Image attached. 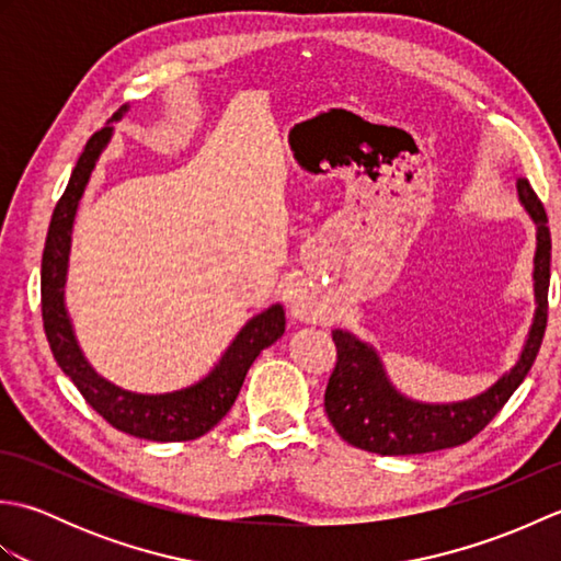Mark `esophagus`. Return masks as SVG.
Wrapping results in <instances>:
<instances>
[{
  "label": "esophagus",
  "instance_id": "esophagus-1",
  "mask_svg": "<svg viewBox=\"0 0 561 561\" xmlns=\"http://www.w3.org/2000/svg\"><path fill=\"white\" fill-rule=\"evenodd\" d=\"M294 316H296V318H301V320H308L306 308H304V306H299L296 301H294Z\"/></svg>",
  "mask_w": 561,
  "mask_h": 561
}]
</instances>
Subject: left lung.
<instances>
[{
	"label": "left lung",
	"mask_w": 561,
	"mask_h": 561,
	"mask_svg": "<svg viewBox=\"0 0 561 561\" xmlns=\"http://www.w3.org/2000/svg\"><path fill=\"white\" fill-rule=\"evenodd\" d=\"M520 202L538 224L535 250V296L538 311L518 364L482 396L453 404H422L402 398L388 383L383 366L368 344L350 332L335 330L332 342L337 362L325 388V412L335 432L347 444L378 453V456H416V453L444 450L468 444L504 408L514 390L528 376L547 328V289H550V226L542 202L535 195L528 178L518 181Z\"/></svg>",
	"instance_id": "obj_1"
}]
</instances>
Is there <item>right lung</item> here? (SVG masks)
<instances>
[{
  "label": "right lung",
  "instance_id": "obj_1",
  "mask_svg": "<svg viewBox=\"0 0 561 561\" xmlns=\"http://www.w3.org/2000/svg\"><path fill=\"white\" fill-rule=\"evenodd\" d=\"M121 115L123 111H117L113 121ZM111 133L113 127L105 125L87 141L75 171H71L67 190L53 211L41 265L45 337L50 342L55 362L71 378V383L79 388L83 400L117 432L147 440H163V444H169V440H195L224 420L236 402L238 392H241L248 368L253 366L257 354L284 335V311L282 306H272L265 313L255 316L238 332L217 368L207 378H202L199 383L185 390L165 392V396H137V392L108 383L93 371L89 362L83 359L75 330H71L69 316L65 311L62 287L67 277L71 224H75L83 187L89 183V175L103 147L108 145Z\"/></svg>",
  "mask_w": 561,
  "mask_h": 561
}]
</instances>
